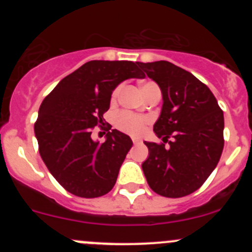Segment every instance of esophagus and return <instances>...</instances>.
Listing matches in <instances>:
<instances>
[{"instance_id": "esophagus-1", "label": "esophagus", "mask_w": 252, "mask_h": 252, "mask_svg": "<svg viewBox=\"0 0 252 252\" xmlns=\"http://www.w3.org/2000/svg\"><path fill=\"white\" fill-rule=\"evenodd\" d=\"M131 140H133V142H134V144H135V145L140 144V142H141L140 139H138V138H131Z\"/></svg>"}]
</instances>
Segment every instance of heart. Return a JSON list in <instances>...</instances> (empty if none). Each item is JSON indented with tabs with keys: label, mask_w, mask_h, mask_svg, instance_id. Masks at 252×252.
I'll list each match as a JSON object with an SVG mask.
<instances>
[{
	"label": "heart",
	"mask_w": 252,
	"mask_h": 252,
	"mask_svg": "<svg viewBox=\"0 0 252 252\" xmlns=\"http://www.w3.org/2000/svg\"><path fill=\"white\" fill-rule=\"evenodd\" d=\"M154 83H145L142 85L144 86H149L152 85ZM119 94V88H117L116 90L113 91L112 94V98H116ZM147 123V118L146 117H141V116H136V114L131 113V112H121V113L117 114L116 117V126L117 128H119L121 130L126 131L129 134H133V135H139L142 130H144L145 124Z\"/></svg>",
	"instance_id": "1"
}]
</instances>
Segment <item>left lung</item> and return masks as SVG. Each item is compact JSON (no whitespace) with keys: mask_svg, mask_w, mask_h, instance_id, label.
<instances>
[{"mask_svg":"<svg viewBox=\"0 0 252 252\" xmlns=\"http://www.w3.org/2000/svg\"><path fill=\"white\" fill-rule=\"evenodd\" d=\"M138 65L156 81L163 100L154 126L163 144L145 141L149 157L141 167L147 184L162 196H187L204 184L220 161L223 112L210 89L190 72L167 61Z\"/></svg>","mask_w":252,"mask_h":252,"instance_id":"1","label":"left lung"}]
</instances>
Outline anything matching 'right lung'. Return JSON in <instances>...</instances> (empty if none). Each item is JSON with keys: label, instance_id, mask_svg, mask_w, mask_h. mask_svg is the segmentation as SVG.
Listing matches in <instances>:
<instances>
[{"label": "right lung", "instance_id": "right-lung-1", "mask_svg": "<svg viewBox=\"0 0 252 252\" xmlns=\"http://www.w3.org/2000/svg\"><path fill=\"white\" fill-rule=\"evenodd\" d=\"M130 61H90L63 78L45 97L34 126L39 152L50 173L79 197H98L114 187L133 141L113 129L103 142L91 130L103 123L114 89L144 78Z\"/></svg>", "mask_w": 252, "mask_h": 252}]
</instances>
